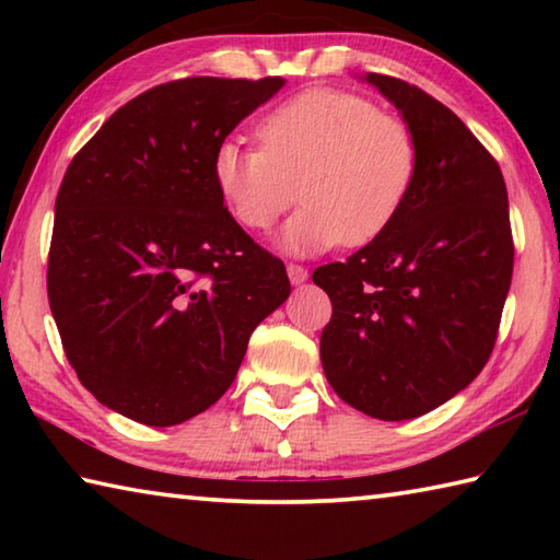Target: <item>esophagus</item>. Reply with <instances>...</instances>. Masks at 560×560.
I'll use <instances>...</instances> for the list:
<instances>
[{
    "instance_id": "esophagus-1",
    "label": "esophagus",
    "mask_w": 560,
    "mask_h": 560,
    "mask_svg": "<svg viewBox=\"0 0 560 560\" xmlns=\"http://www.w3.org/2000/svg\"><path fill=\"white\" fill-rule=\"evenodd\" d=\"M287 273H289V281H291V283H296V287H299V283H303V281L308 279V271L303 269L301 264H289V267H287Z\"/></svg>"
}]
</instances>
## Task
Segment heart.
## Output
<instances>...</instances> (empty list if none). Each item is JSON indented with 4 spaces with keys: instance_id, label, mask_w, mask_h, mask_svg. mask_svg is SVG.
Listing matches in <instances>:
<instances>
[{
    "instance_id": "1",
    "label": "heart",
    "mask_w": 560,
    "mask_h": 560,
    "mask_svg": "<svg viewBox=\"0 0 560 560\" xmlns=\"http://www.w3.org/2000/svg\"><path fill=\"white\" fill-rule=\"evenodd\" d=\"M259 138L222 140L214 183L236 220L259 232L289 210L301 183L306 205L281 234L293 254L373 242L410 200L420 163L412 130L358 93L303 91L264 116Z\"/></svg>"
}]
</instances>
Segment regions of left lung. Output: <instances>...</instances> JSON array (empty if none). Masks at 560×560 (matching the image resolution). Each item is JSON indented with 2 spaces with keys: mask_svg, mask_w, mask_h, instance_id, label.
<instances>
[{
  "mask_svg": "<svg viewBox=\"0 0 560 560\" xmlns=\"http://www.w3.org/2000/svg\"><path fill=\"white\" fill-rule=\"evenodd\" d=\"M365 81L402 113L420 163L397 220L314 271L334 303L320 363L340 400L397 422L447 402L487 365L514 240L504 177L471 130L422 89L383 73Z\"/></svg>",
  "mask_w": 560,
  "mask_h": 560,
  "instance_id": "8db88e82",
  "label": "left lung"
}]
</instances>
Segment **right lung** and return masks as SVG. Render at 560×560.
Wrapping results in <instances>:
<instances>
[{
	"label": "right lung",
	"instance_id": "right-lung-1",
	"mask_svg": "<svg viewBox=\"0 0 560 560\" xmlns=\"http://www.w3.org/2000/svg\"><path fill=\"white\" fill-rule=\"evenodd\" d=\"M283 79L195 75L140 93L73 155L56 195L49 306L101 405L173 428L226 393L289 299L283 261L224 207L217 145Z\"/></svg>",
	"mask_w": 560,
	"mask_h": 560
}]
</instances>
